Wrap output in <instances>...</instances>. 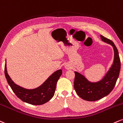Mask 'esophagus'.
Here are the masks:
<instances>
[{"instance_id": "obj_1", "label": "esophagus", "mask_w": 123, "mask_h": 123, "mask_svg": "<svg viewBox=\"0 0 123 123\" xmlns=\"http://www.w3.org/2000/svg\"><path fill=\"white\" fill-rule=\"evenodd\" d=\"M67 67H68V66H66V68H67Z\"/></svg>"}]
</instances>
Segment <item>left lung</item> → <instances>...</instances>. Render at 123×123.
Listing matches in <instances>:
<instances>
[{
  "label": "left lung",
  "mask_w": 123,
  "mask_h": 123,
  "mask_svg": "<svg viewBox=\"0 0 123 123\" xmlns=\"http://www.w3.org/2000/svg\"><path fill=\"white\" fill-rule=\"evenodd\" d=\"M101 38L102 41L111 45L114 50L113 63L104 77L98 82H91L80 73L74 71L75 90L81 98L88 101H95L108 96L115 87L120 71V60L116 47L109 39L102 35Z\"/></svg>",
  "instance_id": "8db88e82"
}]
</instances>
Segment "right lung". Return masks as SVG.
I'll use <instances>...</instances> for the list:
<instances>
[{"label": "right lung", "mask_w": 123, "mask_h": 123, "mask_svg": "<svg viewBox=\"0 0 123 123\" xmlns=\"http://www.w3.org/2000/svg\"><path fill=\"white\" fill-rule=\"evenodd\" d=\"M4 74L8 85L13 92L22 101L31 105L44 104L54 96L56 83L62 74V70L53 73L41 86L34 89H26L15 84L8 75L6 68V60L4 66Z\"/></svg>", "instance_id": "add662e5"}]
</instances>
